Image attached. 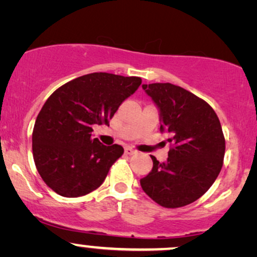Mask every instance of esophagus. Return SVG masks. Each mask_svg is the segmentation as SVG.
<instances>
[{
	"instance_id": "obj_1",
	"label": "esophagus",
	"mask_w": 257,
	"mask_h": 257,
	"mask_svg": "<svg viewBox=\"0 0 257 257\" xmlns=\"http://www.w3.org/2000/svg\"><path fill=\"white\" fill-rule=\"evenodd\" d=\"M124 153H125V154H128V155H133V154H135L136 151H135V149H133L132 147H125Z\"/></svg>"
}]
</instances>
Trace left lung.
<instances>
[{
  "label": "left lung",
  "mask_w": 257,
  "mask_h": 257,
  "mask_svg": "<svg viewBox=\"0 0 257 257\" xmlns=\"http://www.w3.org/2000/svg\"><path fill=\"white\" fill-rule=\"evenodd\" d=\"M159 109L160 131L171 145L168 158L140 180L142 190L164 207L196 201L215 183L223 166L225 140L215 110L205 100L171 83L144 84Z\"/></svg>",
  "instance_id": "1"
}]
</instances>
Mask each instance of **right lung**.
I'll list each match as a JSON object with an SVG mask.
<instances>
[{"mask_svg": "<svg viewBox=\"0 0 257 257\" xmlns=\"http://www.w3.org/2000/svg\"><path fill=\"white\" fill-rule=\"evenodd\" d=\"M142 80L140 77L95 72L54 91L35 121L32 147L37 170L54 192L82 197L98 188L123 154L119 145L92 138V126L106 124Z\"/></svg>", "mask_w": 257, "mask_h": 257, "instance_id": "add662e5", "label": "right lung"}]
</instances>
